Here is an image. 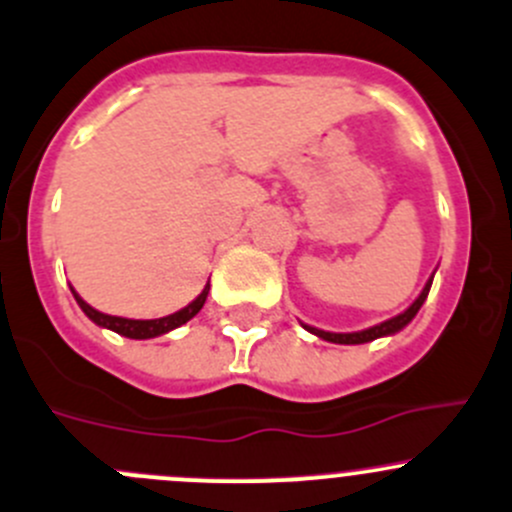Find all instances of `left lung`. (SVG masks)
<instances>
[{"label":"left lung","instance_id":"left-lung-1","mask_svg":"<svg viewBox=\"0 0 512 512\" xmlns=\"http://www.w3.org/2000/svg\"><path fill=\"white\" fill-rule=\"evenodd\" d=\"M430 285H433V280H428V285L423 287L420 297L413 302V305L408 307V310L400 312L398 317H390V320H385V322H380V325L370 327V330H362V332H325V330H317V327H310V325H305V330H310L312 335L322 337V340H327V342H337V345H362V342L377 340V337H382V335H393V332L403 330V327L408 325V322L413 320L415 315H418V310L423 307L425 297H428Z\"/></svg>","mask_w":512,"mask_h":512}]
</instances>
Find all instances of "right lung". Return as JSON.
Here are the masks:
<instances>
[{
  "mask_svg": "<svg viewBox=\"0 0 512 512\" xmlns=\"http://www.w3.org/2000/svg\"><path fill=\"white\" fill-rule=\"evenodd\" d=\"M207 292H210V285H207L205 290H202L200 295H197V300H192L190 305L182 307V310L175 312V315L160 317V320H127V317L104 315V312H99V310H94V307H89L87 302H84L82 297L77 295V292H74V300H77V305L82 307L84 315H87L92 322H97L99 327H107V330H114V332H117V335L132 337V340H147V337L165 335V332L175 330V327L185 325L187 320H192V317H195L197 312L202 310V305H205Z\"/></svg>",
  "mask_w": 512,
  "mask_h": 512,
  "instance_id": "obj_1",
  "label": "right lung"
}]
</instances>
